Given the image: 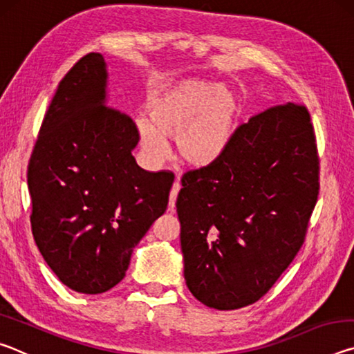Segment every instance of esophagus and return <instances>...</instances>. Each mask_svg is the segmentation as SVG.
<instances>
[{
  "instance_id": "1",
  "label": "esophagus",
  "mask_w": 354,
  "mask_h": 354,
  "mask_svg": "<svg viewBox=\"0 0 354 354\" xmlns=\"http://www.w3.org/2000/svg\"><path fill=\"white\" fill-rule=\"evenodd\" d=\"M179 189H181V184H179V181H175V184H173V187H171V192H170V203H169L170 212L175 211V203H176V196L179 194Z\"/></svg>"
}]
</instances>
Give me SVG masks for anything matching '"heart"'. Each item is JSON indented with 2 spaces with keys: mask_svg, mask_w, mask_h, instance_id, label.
<instances>
[{
  "mask_svg": "<svg viewBox=\"0 0 354 354\" xmlns=\"http://www.w3.org/2000/svg\"><path fill=\"white\" fill-rule=\"evenodd\" d=\"M149 120L134 123L137 140L154 164L167 156V139H176L179 162L207 169L223 158L241 120V104L225 84L189 77L167 86L149 100Z\"/></svg>",
  "mask_w": 354,
  "mask_h": 354,
  "instance_id": "b5f03b06",
  "label": "heart"
}]
</instances>
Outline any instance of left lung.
Returning <instances> with one entry per match:
<instances>
[{
  "label": "left lung",
  "mask_w": 354,
  "mask_h": 354,
  "mask_svg": "<svg viewBox=\"0 0 354 354\" xmlns=\"http://www.w3.org/2000/svg\"><path fill=\"white\" fill-rule=\"evenodd\" d=\"M181 183L176 211L192 295L218 310L256 303L301 248L319 196L308 109L287 103L251 117L218 162Z\"/></svg>",
  "instance_id": "obj_1"
}]
</instances>
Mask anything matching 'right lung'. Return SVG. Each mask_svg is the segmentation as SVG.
<instances>
[{
	"mask_svg": "<svg viewBox=\"0 0 354 354\" xmlns=\"http://www.w3.org/2000/svg\"><path fill=\"white\" fill-rule=\"evenodd\" d=\"M107 65L88 53L45 113L28 165L31 227L45 262L71 290L103 293L165 212L173 175L137 165L134 123L107 106Z\"/></svg>",
	"mask_w": 354,
	"mask_h": 354,
	"instance_id": "add662e5",
	"label": "right lung"
}]
</instances>
